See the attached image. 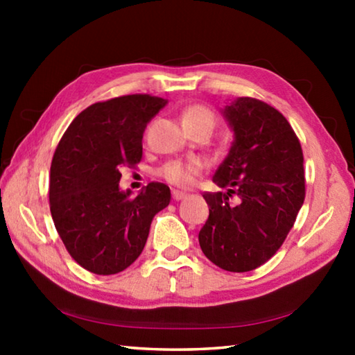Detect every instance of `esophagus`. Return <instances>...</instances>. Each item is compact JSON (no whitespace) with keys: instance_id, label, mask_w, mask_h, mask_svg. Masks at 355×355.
<instances>
[{"instance_id":"esophagus-1","label":"esophagus","mask_w":355,"mask_h":355,"mask_svg":"<svg viewBox=\"0 0 355 355\" xmlns=\"http://www.w3.org/2000/svg\"><path fill=\"white\" fill-rule=\"evenodd\" d=\"M184 197H186L184 192H182V191H177V189H173V191H172V199L175 200V202H178V200H183Z\"/></svg>"}]
</instances>
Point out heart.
Masks as SVG:
<instances>
[{
    "label": "heart",
    "instance_id": "b5f03b06",
    "mask_svg": "<svg viewBox=\"0 0 355 355\" xmlns=\"http://www.w3.org/2000/svg\"><path fill=\"white\" fill-rule=\"evenodd\" d=\"M182 123L184 128L199 127V125H205V127L213 128L214 125V116L208 107L202 105H191L184 107L182 112ZM203 169V163L200 159H188V161H171V163L164 164L159 169V175L167 182L177 186H191L194 183L196 177Z\"/></svg>",
    "mask_w": 355,
    "mask_h": 355
}]
</instances>
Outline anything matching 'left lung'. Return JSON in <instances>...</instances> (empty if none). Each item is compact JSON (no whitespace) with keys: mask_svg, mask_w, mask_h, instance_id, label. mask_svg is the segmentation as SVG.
I'll return each instance as SVG.
<instances>
[{"mask_svg":"<svg viewBox=\"0 0 355 355\" xmlns=\"http://www.w3.org/2000/svg\"><path fill=\"white\" fill-rule=\"evenodd\" d=\"M220 114L233 142L213 182L225 192L203 194L209 216L199 243L216 266L248 272L279 250L296 220L305 197L304 156L288 120L264 101L238 97ZM232 193L242 200L236 207L227 202Z\"/></svg>","mask_w":355,"mask_h":355,"instance_id":"left-lung-1","label":"left lung"}]
</instances>
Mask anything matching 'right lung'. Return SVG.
Returning <instances> with one entry per match:
<instances>
[{"instance_id":"add662e5","label":"right lung","mask_w":355,"mask_h":355,"mask_svg":"<svg viewBox=\"0 0 355 355\" xmlns=\"http://www.w3.org/2000/svg\"><path fill=\"white\" fill-rule=\"evenodd\" d=\"M167 105L152 95H125L78 114L53 156L50 211L71 258L111 275L141 255L156 213L171 202L169 186L148 183L136 197L120 189L123 166L142 158L147 123Z\"/></svg>"}]
</instances>
